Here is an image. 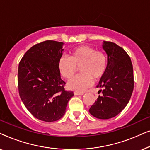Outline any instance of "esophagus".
Segmentation results:
<instances>
[{"instance_id":"34e87169","label":"esophagus","mask_w":150,"mask_h":150,"mask_svg":"<svg viewBox=\"0 0 150 150\" xmlns=\"http://www.w3.org/2000/svg\"><path fill=\"white\" fill-rule=\"evenodd\" d=\"M84 92H79V91H74V95H83Z\"/></svg>"}]
</instances>
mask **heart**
Here are the masks:
<instances>
[{
  "label": "heart",
  "instance_id": "b5f03b06",
  "mask_svg": "<svg viewBox=\"0 0 150 150\" xmlns=\"http://www.w3.org/2000/svg\"><path fill=\"white\" fill-rule=\"evenodd\" d=\"M107 57L101 50L93 47L81 45L69 52V57H62L58 63L59 71L62 76L69 79L80 67L81 74L67 83L69 89L83 91L93 83V79L99 80L107 68Z\"/></svg>",
  "mask_w": 150,
  "mask_h": 150
}]
</instances>
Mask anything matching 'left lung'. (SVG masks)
Returning a JSON list of instances; mask_svg holds the SVG:
<instances>
[{
    "label": "left lung",
    "mask_w": 150,
    "mask_h": 150,
    "mask_svg": "<svg viewBox=\"0 0 150 150\" xmlns=\"http://www.w3.org/2000/svg\"><path fill=\"white\" fill-rule=\"evenodd\" d=\"M107 54V68L97 87L103 88L97 100L89 108L93 117L108 120L120 113L128 104L134 89L132 61L122 47L110 42H104Z\"/></svg>",
    "instance_id": "8db88e82"
}]
</instances>
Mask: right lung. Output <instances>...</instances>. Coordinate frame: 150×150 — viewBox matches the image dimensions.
Wrapping results in <instances>:
<instances>
[{
  "mask_svg": "<svg viewBox=\"0 0 150 150\" xmlns=\"http://www.w3.org/2000/svg\"><path fill=\"white\" fill-rule=\"evenodd\" d=\"M63 42L46 40L32 46L20 61L18 71L19 95L35 117L46 122L64 115L74 96L66 91L58 68Z\"/></svg>",
  "mask_w": 150,
  "mask_h": 150,
  "instance_id": "right-lung-1",
  "label": "right lung"
}]
</instances>
